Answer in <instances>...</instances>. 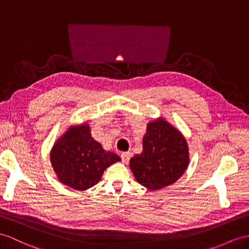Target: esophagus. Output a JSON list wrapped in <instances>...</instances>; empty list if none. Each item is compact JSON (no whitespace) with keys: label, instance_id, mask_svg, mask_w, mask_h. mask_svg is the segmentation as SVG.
Returning <instances> with one entry per match:
<instances>
[{"label":"esophagus","instance_id":"34e87169","mask_svg":"<svg viewBox=\"0 0 249 249\" xmlns=\"http://www.w3.org/2000/svg\"><path fill=\"white\" fill-rule=\"evenodd\" d=\"M121 159H122L123 163H127L130 159V154L129 152H121Z\"/></svg>","mask_w":249,"mask_h":249}]
</instances>
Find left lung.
<instances>
[{
    "mask_svg": "<svg viewBox=\"0 0 249 249\" xmlns=\"http://www.w3.org/2000/svg\"><path fill=\"white\" fill-rule=\"evenodd\" d=\"M187 165L186 140L162 119L147 125L142 152L130 159V168L137 181L151 190L176 182Z\"/></svg>",
    "mask_w": 249,
    "mask_h": 249,
    "instance_id": "1",
    "label": "left lung"
}]
</instances>
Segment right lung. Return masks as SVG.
<instances>
[{"instance_id": "1", "label": "right lung", "mask_w": 249, "mask_h": 249, "mask_svg": "<svg viewBox=\"0 0 249 249\" xmlns=\"http://www.w3.org/2000/svg\"><path fill=\"white\" fill-rule=\"evenodd\" d=\"M59 180L73 189L84 190L97 184L104 170L121 159L105 151L91 138L87 124L73 126L58 140L50 154Z\"/></svg>"}]
</instances>
